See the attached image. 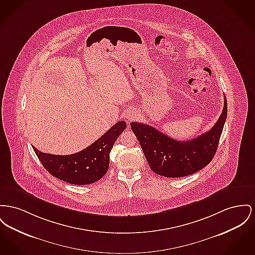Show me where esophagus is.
Listing matches in <instances>:
<instances>
[{
	"label": "esophagus",
	"mask_w": 255,
	"mask_h": 255,
	"mask_svg": "<svg viewBox=\"0 0 255 255\" xmlns=\"http://www.w3.org/2000/svg\"><path fill=\"white\" fill-rule=\"evenodd\" d=\"M133 115H134V114H131V113H128V114H126V118H127V120H132V119H133Z\"/></svg>",
	"instance_id": "esophagus-1"
}]
</instances>
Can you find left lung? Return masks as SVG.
<instances>
[{"mask_svg": "<svg viewBox=\"0 0 255 255\" xmlns=\"http://www.w3.org/2000/svg\"><path fill=\"white\" fill-rule=\"evenodd\" d=\"M227 117L225 97L224 110L215 125L202 135L187 141H179L154 127L132 122L133 130L144 153L150 168L165 177H184L202 169L209 164L219 145Z\"/></svg>", "mask_w": 255, "mask_h": 255, "instance_id": "left-lung-1", "label": "left lung"}]
</instances>
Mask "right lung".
<instances>
[{
	"instance_id": "1",
	"label": "right lung",
	"mask_w": 255,
	"mask_h": 255,
	"mask_svg": "<svg viewBox=\"0 0 255 255\" xmlns=\"http://www.w3.org/2000/svg\"><path fill=\"white\" fill-rule=\"evenodd\" d=\"M125 129L126 122L119 121L89 147L71 155H53L34 146L32 148L53 176L69 184L89 185L105 175L110 165V152Z\"/></svg>"
}]
</instances>
